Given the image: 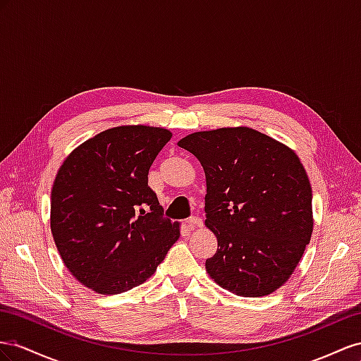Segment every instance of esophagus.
Returning a JSON list of instances; mask_svg holds the SVG:
<instances>
[{"label":"esophagus","instance_id":"obj_1","mask_svg":"<svg viewBox=\"0 0 361 361\" xmlns=\"http://www.w3.org/2000/svg\"><path fill=\"white\" fill-rule=\"evenodd\" d=\"M188 226L190 228H197V226H202V219L200 216H192V218L188 219Z\"/></svg>","mask_w":361,"mask_h":361}]
</instances>
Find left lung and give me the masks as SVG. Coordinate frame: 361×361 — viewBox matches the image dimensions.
Instances as JSON below:
<instances>
[{
	"label": "left lung",
	"mask_w": 361,
	"mask_h": 361,
	"mask_svg": "<svg viewBox=\"0 0 361 361\" xmlns=\"http://www.w3.org/2000/svg\"><path fill=\"white\" fill-rule=\"evenodd\" d=\"M178 147L205 172V225L218 239L205 260L212 280L239 296L275 292L313 233L312 186L300 157L250 127L192 133Z\"/></svg>",
	"instance_id": "obj_1"
}]
</instances>
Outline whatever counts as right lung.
I'll list each match as a JSON object with an SVG mask.
<instances>
[{
  "mask_svg": "<svg viewBox=\"0 0 361 361\" xmlns=\"http://www.w3.org/2000/svg\"><path fill=\"white\" fill-rule=\"evenodd\" d=\"M172 133L122 126L81 143L51 190V233L69 272L97 293L145 283L180 238L163 216L148 172Z\"/></svg>",
  "mask_w": 361,
  "mask_h": 361,
  "instance_id": "obj_1",
  "label": "right lung"
}]
</instances>
